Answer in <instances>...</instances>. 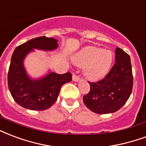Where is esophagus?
<instances>
[{
  "instance_id": "esophagus-1",
  "label": "esophagus",
  "mask_w": 146,
  "mask_h": 146,
  "mask_svg": "<svg viewBox=\"0 0 146 146\" xmlns=\"http://www.w3.org/2000/svg\"><path fill=\"white\" fill-rule=\"evenodd\" d=\"M72 80L75 82H78L80 81V78L77 75H75V74H73V76H72Z\"/></svg>"
}]
</instances>
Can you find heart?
I'll use <instances>...</instances> for the list:
<instances>
[{"label": "heart", "instance_id": "heart-1", "mask_svg": "<svg viewBox=\"0 0 146 146\" xmlns=\"http://www.w3.org/2000/svg\"><path fill=\"white\" fill-rule=\"evenodd\" d=\"M113 60L112 51L94 46L82 48L72 58L75 65L84 67L85 77L92 82H96L105 77Z\"/></svg>", "mask_w": 146, "mask_h": 146}]
</instances>
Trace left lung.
<instances>
[{
    "label": "left lung",
    "mask_w": 146,
    "mask_h": 146,
    "mask_svg": "<svg viewBox=\"0 0 146 146\" xmlns=\"http://www.w3.org/2000/svg\"><path fill=\"white\" fill-rule=\"evenodd\" d=\"M115 64L104 79L88 82L90 92L83 97L88 109L97 114L115 112L125 104L133 86L130 57L121 48L115 49Z\"/></svg>",
    "instance_id": "left-lung-1"
}]
</instances>
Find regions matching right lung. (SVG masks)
<instances>
[{
  "label": "right lung",
  "mask_w": 146,
  "mask_h": 146,
  "mask_svg": "<svg viewBox=\"0 0 146 146\" xmlns=\"http://www.w3.org/2000/svg\"><path fill=\"white\" fill-rule=\"evenodd\" d=\"M58 48L56 39L43 36L15 48L11 60L7 83L12 97L19 106L30 110H46L56 102L61 86L72 81V74L69 72L58 74L49 70L44 76L32 78L25 69V58L35 49L51 51Z\"/></svg>",
  "instance_id": "1"
}]
</instances>
